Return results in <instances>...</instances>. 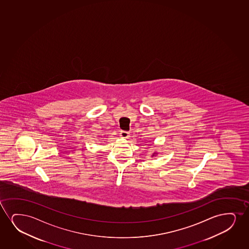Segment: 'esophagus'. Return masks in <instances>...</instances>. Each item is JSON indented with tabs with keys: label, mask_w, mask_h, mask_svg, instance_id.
Listing matches in <instances>:
<instances>
[{
	"label": "esophagus",
	"mask_w": 249,
	"mask_h": 249,
	"mask_svg": "<svg viewBox=\"0 0 249 249\" xmlns=\"http://www.w3.org/2000/svg\"><path fill=\"white\" fill-rule=\"evenodd\" d=\"M120 136L121 138H128L129 136V133L127 132V131H124V130H122V131L120 133Z\"/></svg>",
	"instance_id": "esophagus-1"
}]
</instances>
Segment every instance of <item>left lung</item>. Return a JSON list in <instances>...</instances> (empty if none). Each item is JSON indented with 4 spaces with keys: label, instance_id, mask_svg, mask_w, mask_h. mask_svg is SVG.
<instances>
[{
    "label": "left lung",
    "instance_id": "left-lung-1",
    "mask_svg": "<svg viewBox=\"0 0 249 249\" xmlns=\"http://www.w3.org/2000/svg\"><path fill=\"white\" fill-rule=\"evenodd\" d=\"M157 154H158V153H157V152H155V153H153V155H152V157H153V156H155V155Z\"/></svg>",
    "mask_w": 249,
    "mask_h": 249
}]
</instances>
